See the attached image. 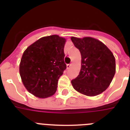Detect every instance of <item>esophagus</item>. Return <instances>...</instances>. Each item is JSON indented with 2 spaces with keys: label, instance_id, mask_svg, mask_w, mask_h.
<instances>
[{
  "label": "esophagus",
  "instance_id": "1",
  "mask_svg": "<svg viewBox=\"0 0 130 130\" xmlns=\"http://www.w3.org/2000/svg\"><path fill=\"white\" fill-rule=\"evenodd\" d=\"M71 66H72V64H67V66H66V67H67V69H70V68Z\"/></svg>",
  "mask_w": 130,
  "mask_h": 130
}]
</instances>
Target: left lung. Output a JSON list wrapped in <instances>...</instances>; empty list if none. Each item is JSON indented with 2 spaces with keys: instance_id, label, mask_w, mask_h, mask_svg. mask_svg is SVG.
<instances>
[{
  "instance_id": "8db88e82",
  "label": "left lung",
  "mask_w": 130,
  "mask_h": 130,
  "mask_svg": "<svg viewBox=\"0 0 130 130\" xmlns=\"http://www.w3.org/2000/svg\"><path fill=\"white\" fill-rule=\"evenodd\" d=\"M81 53V68L79 74L71 83L78 92L95 96L105 91L115 74V58L107 47L92 37H71Z\"/></svg>"
}]
</instances>
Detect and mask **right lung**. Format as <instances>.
Here are the masks:
<instances>
[{"label":"right lung","mask_w":130,"mask_h":130,"mask_svg":"<svg viewBox=\"0 0 130 130\" xmlns=\"http://www.w3.org/2000/svg\"><path fill=\"white\" fill-rule=\"evenodd\" d=\"M66 39L58 35L42 37L26 48L19 64L23 84L39 98L57 91L58 81L66 68L64 47Z\"/></svg>","instance_id":"add662e5"}]
</instances>
